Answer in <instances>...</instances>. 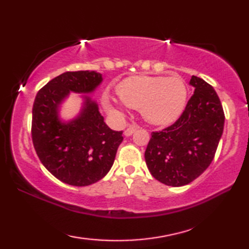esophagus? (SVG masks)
<instances>
[{"label": "esophagus", "mask_w": 249, "mask_h": 249, "mask_svg": "<svg viewBox=\"0 0 249 249\" xmlns=\"http://www.w3.org/2000/svg\"><path fill=\"white\" fill-rule=\"evenodd\" d=\"M139 128V126L138 125H133V126H129V127H127V129H126L125 131H124V135L125 136H131L133 135L135 131Z\"/></svg>", "instance_id": "1"}]
</instances>
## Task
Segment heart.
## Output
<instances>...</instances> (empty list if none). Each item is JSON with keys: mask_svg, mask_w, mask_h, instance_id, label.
<instances>
[{"mask_svg": "<svg viewBox=\"0 0 249 249\" xmlns=\"http://www.w3.org/2000/svg\"><path fill=\"white\" fill-rule=\"evenodd\" d=\"M116 93L124 105L140 110L142 116L155 125L176 121L186 106L187 88L178 76H134L122 81ZM105 108L111 114L122 116L119 104L105 98Z\"/></svg>", "mask_w": 249, "mask_h": 249, "instance_id": "1", "label": "heart"}]
</instances>
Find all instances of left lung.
<instances>
[{
    "instance_id": "left-lung-1",
    "label": "left lung",
    "mask_w": 249,
    "mask_h": 249,
    "mask_svg": "<svg viewBox=\"0 0 249 249\" xmlns=\"http://www.w3.org/2000/svg\"><path fill=\"white\" fill-rule=\"evenodd\" d=\"M189 83L195 92L183 113L172 125L153 131L144 153L152 176L173 187L189 184L206 170L224 130V109L213 87L196 76Z\"/></svg>"
}]
</instances>
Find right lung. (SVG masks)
<instances>
[{"label": "right lung", "mask_w": 249, "mask_h": 249, "mask_svg": "<svg viewBox=\"0 0 249 249\" xmlns=\"http://www.w3.org/2000/svg\"><path fill=\"white\" fill-rule=\"evenodd\" d=\"M100 82L98 72L66 71L41 88L33 104L31 133L36 154L52 176L72 186L102 179L123 141V131L110 129L89 98L78 119L67 124L57 119V107L70 91L89 93Z\"/></svg>", "instance_id": "add662e5"}]
</instances>
